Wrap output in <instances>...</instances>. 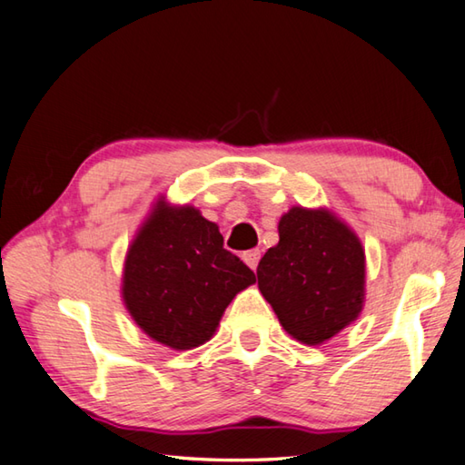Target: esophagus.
Here are the masks:
<instances>
[{"label": "esophagus", "mask_w": 465, "mask_h": 465, "mask_svg": "<svg viewBox=\"0 0 465 465\" xmlns=\"http://www.w3.org/2000/svg\"><path fill=\"white\" fill-rule=\"evenodd\" d=\"M259 259H261V251H259V249H252V251L242 252V261L247 262V265H249L252 271L257 269V265H259Z\"/></svg>", "instance_id": "obj_1"}]
</instances>
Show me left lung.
<instances>
[{
    "instance_id": "1",
    "label": "left lung",
    "mask_w": 465,
    "mask_h": 465,
    "mask_svg": "<svg viewBox=\"0 0 465 465\" xmlns=\"http://www.w3.org/2000/svg\"><path fill=\"white\" fill-rule=\"evenodd\" d=\"M257 277L287 334L315 346L361 313L364 251L326 210L295 206L279 221V242L261 259Z\"/></svg>"
}]
</instances>
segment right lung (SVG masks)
<instances>
[{"label": "right lung", "instance_id": "obj_1", "mask_svg": "<svg viewBox=\"0 0 465 465\" xmlns=\"http://www.w3.org/2000/svg\"><path fill=\"white\" fill-rule=\"evenodd\" d=\"M218 226L192 206H155L131 244L124 300L147 336L176 350L213 338L226 305L255 273L224 249Z\"/></svg>", "mask_w": 465, "mask_h": 465}]
</instances>
